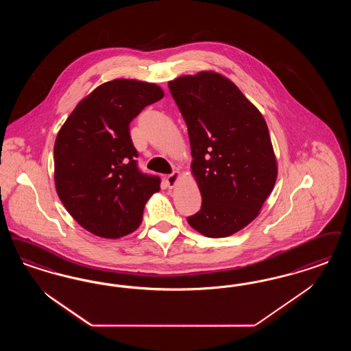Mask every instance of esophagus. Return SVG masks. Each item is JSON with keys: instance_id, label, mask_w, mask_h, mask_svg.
Segmentation results:
<instances>
[{"instance_id": "obj_1", "label": "esophagus", "mask_w": 351, "mask_h": 351, "mask_svg": "<svg viewBox=\"0 0 351 351\" xmlns=\"http://www.w3.org/2000/svg\"><path fill=\"white\" fill-rule=\"evenodd\" d=\"M178 178H179V172H178V171H173L172 173H169V175L166 176V182H167V185H169V188H172V186L176 184Z\"/></svg>"}]
</instances>
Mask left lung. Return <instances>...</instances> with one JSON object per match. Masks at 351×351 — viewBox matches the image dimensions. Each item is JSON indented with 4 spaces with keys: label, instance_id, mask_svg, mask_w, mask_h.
Here are the masks:
<instances>
[{
    "label": "left lung",
    "instance_id": "1",
    "mask_svg": "<svg viewBox=\"0 0 351 351\" xmlns=\"http://www.w3.org/2000/svg\"><path fill=\"white\" fill-rule=\"evenodd\" d=\"M188 128L202 204L188 223L209 238L251 223L277 179L267 123L230 80L213 71L169 84Z\"/></svg>",
    "mask_w": 351,
    "mask_h": 351
}]
</instances>
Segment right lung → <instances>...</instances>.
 <instances>
[{"label": "right lung", "instance_id": "right-lung-1", "mask_svg": "<svg viewBox=\"0 0 351 351\" xmlns=\"http://www.w3.org/2000/svg\"><path fill=\"white\" fill-rule=\"evenodd\" d=\"M159 86L133 80L100 84L78 103L55 142L57 195L91 234L117 239L134 231L160 178L138 167L129 124L163 98Z\"/></svg>", "mask_w": 351, "mask_h": 351}]
</instances>
